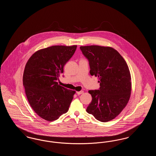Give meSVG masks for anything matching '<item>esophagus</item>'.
Returning a JSON list of instances; mask_svg holds the SVG:
<instances>
[{"mask_svg": "<svg viewBox=\"0 0 156 156\" xmlns=\"http://www.w3.org/2000/svg\"><path fill=\"white\" fill-rule=\"evenodd\" d=\"M83 90H81V91H78V92H76V94H77V95H81V94H83Z\"/></svg>", "mask_w": 156, "mask_h": 156, "instance_id": "1", "label": "esophagus"}]
</instances>
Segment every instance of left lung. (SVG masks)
<instances>
[{"label": "left lung", "instance_id": "8db88e82", "mask_svg": "<svg viewBox=\"0 0 156 156\" xmlns=\"http://www.w3.org/2000/svg\"><path fill=\"white\" fill-rule=\"evenodd\" d=\"M89 61L90 74L99 78V90H89L92 102L87 112L106 122L115 119L128 103L132 89L131 75L125 60L110 47L81 46Z\"/></svg>", "mask_w": 156, "mask_h": 156}]
</instances>
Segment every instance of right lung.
Masks as SVG:
<instances>
[{
	"label": "right lung",
	"instance_id": "right-lung-1",
	"mask_svg": "<svg viewBox=\"0 0 156 156\" xmlns=\"http://www.w3.org/2000/svg\"><path fill=\"white\" fill-rule=\"evenodd\" d=\"M76 45H53L34 52L24 68L23 83L31 107L49 122L67 113L75 90L58 85L57 80L73 55Z\"/></svg>",
	"mask_w": 156,
	"mask_h": 156
}]
</instances>
